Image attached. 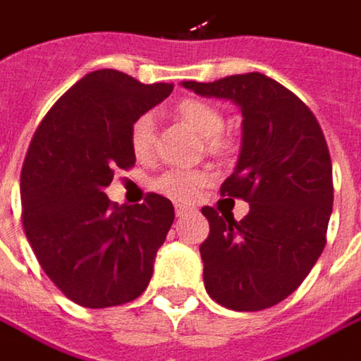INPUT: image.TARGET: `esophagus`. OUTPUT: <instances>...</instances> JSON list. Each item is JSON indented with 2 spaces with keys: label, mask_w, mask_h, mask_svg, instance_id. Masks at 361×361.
Here are the masks:
<instances>
[{
  "label": "esophagus",
  "mask_w": 361,
  "mask_h": 361,
  "mask_svg": "<svg viewBox=\"0 0 361 361\" xmlns=\"http://www.w3.org/2000/svg\"><path fill=\"white\" fill-rule=\"evenodd\" d=\"M191 212H193L191 207H185V205H178V207H176V218H185V216H187V214H191Z\"/></svg>",
  "instance_id": "1"
}]
</instances>
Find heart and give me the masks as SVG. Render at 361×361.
Masks as SVG:
<instances>
[{
    "instance_id": "heart-1",
    "label": "heart",
    "mask_w": 361,
    "mask_h": 361,
    "mask_svg": "<svg viewBox=\"0 0 361 361\" xmlns=\"http://www.w3.org/2000/svg\"><path fill=\"white\" fill-rule=\"evenodd\" d=\"M174 116L191 127L195 133L207 142L209 152H224L228 142L221 137L226 118L216 104L203 98H185L174 106ZM154 121L149 115L137 116L129 127V145L137 158H149L154 152ZM209 174L203 170H168L156 178L154 189L176 201H193L199 191L207 185Z\"/></svg>"
}]
</instances>
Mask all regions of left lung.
<instances>
[{"label":"left lung","instance_id":"left-lung-1","mask_svg":"<svg viewBox=\"0 0 361 361\" xmlns=\"http://www.w3.org/2000/svg\"><path fill=\"white\" fill-rule=\"evenodd\" d=\"M243 111V152L219 193L250 212L203 207L209 236L199 246L207 294L230 310L257 312L290 296L319 261L333 209V166L312 111L263 73L185 82Z\"/></svg>","mask_w":361,"mask_h":361}]
</instances>
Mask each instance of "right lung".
Listing matches in <instances>:
<instances>
[{
  "mask_svg": "<svg viewBox=\"0 0 361 361\" xmlns=\"http://www.w3.org/2000/svg\"><path fill=\"white\" fill-rule=\"evenodd\" d=\"M172 84H142L98 69L75 82L39 123L20 174L22 224L42 271L86 308L127 304L143 294L174 221L170 199L137 205L106 195L116 168L135 166L129 127L162 102Z\"/></svg>",
  "mask_w": 361,
  "mask_h": 361,
  "instance_id": "add662e5",
  "label": "right lung"
}]
</instances>
